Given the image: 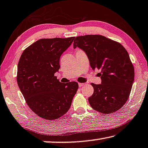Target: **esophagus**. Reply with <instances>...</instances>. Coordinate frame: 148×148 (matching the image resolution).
Wrapping results in <instances>:
<instances>
[{
  "mask_svg": "<svg viewBox=\"0 0 148 148\" xmlns=\"http://www.w3.org/2000/svg\"><path fill=\"white\" fill-rule=\"evenodd\" d=\"M83 85H84V83H79V87H83Z\"/></svg>",
  "mask_w": 148,
  "mask_h": 148,
  "instance_id": "esophagus-1",
  "label": "esophagus"
}]
</instances>
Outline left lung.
Segmentation results:
<instances>
[{
    "mask_svg": "<svg viewBox=\"0 0 148 148\" xmlns=\"http://www.w3.org/2000/svg\"><path fill=\"white\" fill-rule=\"evenodd\" d=\"M85 51L94 70L99 69L101 83H92L94 92L88 102L94 110L103 114L116 112L128 101L134 80V69L122 45L101 35L78 36L73 48Z\"/></svg>",
    "mask_w": 148,
    "mask_h": 148,
    "instance_id": "obj_1",
    "label": "left lung"
}]
</instances>
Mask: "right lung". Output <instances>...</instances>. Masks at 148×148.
<instances>
[{
  "instance_id": "add662e5",
  "label": "right lung",
  "mask_w": 148,
  "mask_h": 148,
  "mask_svg": "<svg viewBox=\"0 0 148 148\" xmlns=\"http://www.w3.org/2000/svg\"><path fill=\"white\" fill-rule=\"evenodd\" d=\"M75 37L40 39L25 49L18 64L17 83L27 104L43 119H58L71 105L79 85L62 83L54 75L60 68L62 53Z\"/></svg>"
}]
</instances>
